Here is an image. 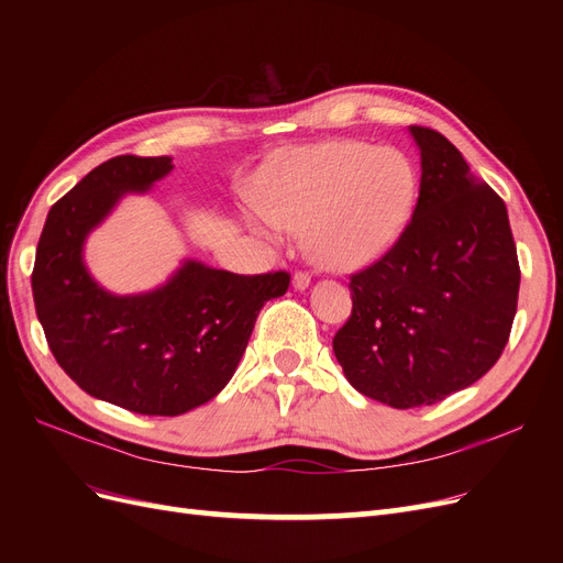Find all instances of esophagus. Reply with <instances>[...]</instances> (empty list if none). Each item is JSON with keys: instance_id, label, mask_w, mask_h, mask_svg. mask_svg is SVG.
<instances>
[{"instance_id": "1", "label": "esophagus", "mask_w": 563, "mask_h": 563, "mask_svg": "<svg viewBox=\"0 0 563 563\" xmlns=\"http://www.w3.org/2000/svg\"><path fill=\"white\" fill-rule=\"evenodd\" d=\"M310 282H312V277L308 275V272H302V269H298L296 275H294V286L298 288V291H305V288L310 286Z\"/></svg>"}]
</instances>
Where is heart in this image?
<instances>
[{
  "instance_id": "1",
  "label": "heart",
  "mask_w": 563,
  "mask_h": 563,
  "mask_svg": "<svg viewBox=\"0 0 563 563\" xmlns=\"http://www.w3.org/2000/svg\"><path fill=\"white\" fill-rule=\"evenodd\" d=\"M418 197L413 164L397 150L331 141L294 152L265 174L255 216L267 236L308 230L312 258L360 269L399 240Z\"/></svg>"
}]
</instances>
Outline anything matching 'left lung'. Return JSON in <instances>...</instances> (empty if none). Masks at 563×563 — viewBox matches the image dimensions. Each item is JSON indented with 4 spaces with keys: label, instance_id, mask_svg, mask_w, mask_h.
I'll return each mask as SVG.
<instances>
[{
    "label": "left lung",
    "instance_id": "8db88e82",
    "mask_svg": "<svg viewBox=\"0 0 563 563\" xmlns=\"http://www.w3.org/2000/svg\"><path fill=\"white\" fill-rule=\"evenodd\" d=\"M408 129L418 203L391 249L350 277L352 314L333 338L350 385L395 408L437 404L488 373L521 282L505 201L439 131Z\"/></svg>",
    "mask_w": 563,
    "mask_h": 563
}]
</instances>
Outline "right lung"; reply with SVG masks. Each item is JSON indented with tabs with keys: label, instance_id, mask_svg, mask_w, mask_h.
<instances>
[{
	"label": "right lung",
	"instance_id": "obj_1",
	"mask_svg": "<svg viewBox=\"0 0 563 563\" xmlns=\"http://www.w3.org/2000/svg\"><path fill=\"white\" fill-rule=\"evenodd\" d=\"M172 157H112L51 207L32 269L37 317L60 368L91 397L143 416H180L234 376L263 305L291 275H234L187 261L157 291L112 296L84 267L87 234Z\"/></svg>",
	"mask_w": 563,
	"mask_h": 563
}]
</instances>
